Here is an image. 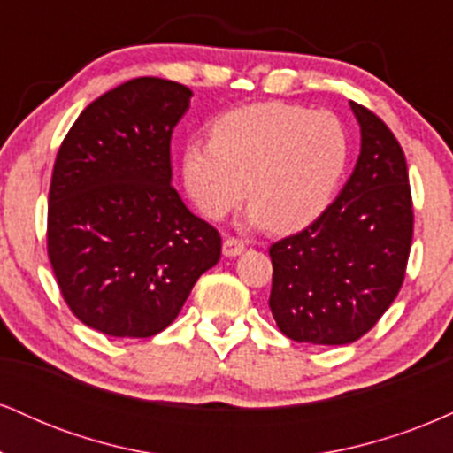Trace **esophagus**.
<instances>
[{
  "label": "esophagus",
  "instance_id": "34e87169",
  "mask_svg": "<svg viewBox=\"0 0 453 453\" xmlns=\"http://www.w3.org/2000/svg\"><path fill=\"white\" fill-rule=\"evenodd\" d=\"M244 251V242L236 241V238H226L223 241V256L226 257H236Z\"/></svg>",
  "mask_w": 453,
  "mask_h": 453
}]
</instances>
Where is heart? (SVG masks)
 <instances>
[{"label":"heart","mask_w":453,"mask_h":453,"mask_svg":"<svg viewBox=\"0 0 453 453\" xmlns=\"http://www.w3.org/2000/svg\"><path fill=\"white\" fill-rule=\"evenodd\" d=\"M347 161L349 138L334 114L256 102L215 119L211 140L187 142L180 174L209 219L226 215L247 194V226L298 232L330 206Z\"/></svg>","instance_id":"obj_1"}]
</instances>
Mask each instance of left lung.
<instances>
[{"instance_id": "left-lung-1", "label": "left lung", "mask_w": 453, "mask_h": 453, "mask_svg": "<svg viewBox=\"0 0 453 453\" xmlns=\"http://www.w3.org/2000/svg\"><path fill=\"white\" fill-rule=\"evenodd\" d=\"M360 155L336 200L306 230L270 247L268 306L288 339L349 345L396 298L413 238L404 153L386 123L349 102Z\"/></svg>"}]
</instances>
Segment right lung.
I'll use <instances>...</instances> for the list:
<instances>
[{
	"instance_id": "1",
	"label": "right lung",
	"mask_w": 453,
	"mask_h": 453,
	"mask_svg": "<svg viewBox=\"0 0 453 453\" xmlns=\"http://www.w3.org/2000/svg\"><path fill=\"white\" fill-rule=\"evenodd\" d=\"M194 91L165 78L91 102L57 153L49 259L67 306L93 330L149 339L221 257V236L173 187L170 138Z\"/></svg>"
}]
</instances>
